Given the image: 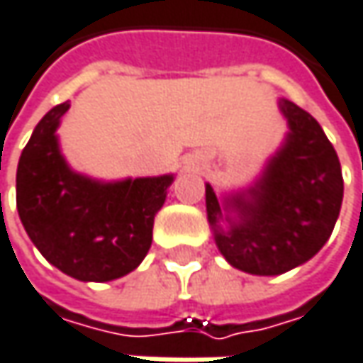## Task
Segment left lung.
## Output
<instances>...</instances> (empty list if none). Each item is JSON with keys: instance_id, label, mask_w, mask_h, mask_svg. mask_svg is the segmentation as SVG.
I'll list each match as a JSON object with an SVG mask.
<instances>
[{"instance_id": "8db88e82", "label": "left lung", "mask_w": 363, "mask_h": 363, "mask_svg": "<svg viewBox=\"0 0 363 363\" xmlns=\"http://www.w3.org/2000/svg\"><path fill=\"white\" fill-rule=\"evenodd\" d=\"M289 125L286 145L269 162L248 195L225 201L238 213L220 228L222 205L205 186L216 245L232 267L252 275H279L312 259L329 240L343 201V174L325 131L298 104L281 100Z\"/></svg>"}]
</instances>
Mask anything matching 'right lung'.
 <instances>
[{"instance_id": "add662e5", "label": "right lung", "mask_w": 363, "mask_h": 363, "mask_svg": "<svg viewBox=\"0 0 363 363\" xmlns=\"http://www.w3.org/2000/svg\"><path fill=\"white\" fill-rule=\"evenodd\" d=\"M69 102L57 104L34 127L16 174V205L40 255L82 281L127 275L152 246L172 177L102 184L67 168L55 131Z\"/></svg>"}]
</instances>
